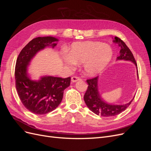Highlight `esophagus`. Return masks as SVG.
<instances>
[{
  "label": "esophagus",
  "mask_w": 151,
  "mask_h": 151,
  "mask_svg": "<svg viewBox=\"0 0 151 151\" xmlns=\"http://www.w3.org/2000/svg\"><path fill=\"white\" fill-rule=\"evenodd\" d=\"M81 80V78H79V77H76V76H74V77H72V78H71V82L72 83H76V82H77V81H80Z\"/></svg>",
  "instance_id": "34e87169"
}]
</instances>
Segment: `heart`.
Returning a JSON list of instances; mask_svg holds the SVG:
<instances>
[{
    "label": "heart",
    "mask_w": 151,
    "mask_h": 151,
    "mask_svg": "<svg viewBox=\"0 0 151 151\" xmlns=\"http://www.w3.org/2000/svg\"><path fill=\"white\" fill-rule=\"evenodd\" d=\"M113 52L108 44L99 42H84L73 43L63 56V61L68 67L83 63V70L88 76H94L106 67L113 57Z\"/></svg>",
    "instance_id": "1"
}]
</instances>
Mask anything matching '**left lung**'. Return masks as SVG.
<instances>
[{"instance_id": "8db88e82", "label": "left lung", "mask_w": 151, "mask_h": 151, "mask_svg": "<svg viewBox=\"0 0 151 151\" xmlns=\"http://www.w3.org/2000/svg\"><path fill=\"white\" fill-rule=\"evenodd\" d=\"M113 42L117 43L121 49L120 55L116 58V60H127L133 62L137 68V65L130 50L126 44L119 38L115 36ZM138 76V70H137ZM99 77L87 80L88 88L84 94V99L87 106L96 115L104 117L115 116L126 109L133 101L134 97L131 101L124 104H111L104 102L101 98L99 92L98 88Z\"/></svg>"}]
</instances>
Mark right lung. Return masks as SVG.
<instances>
[{
	"mask_svg": "<svg viewBox=\"0 0 151 151\" xmlns=\"http://www.w3.org/2000/svg\"><path fill=\"white\" fill-rule=\"evenodd\" d=\"M58 42L53 36L34 38L22 48L17 58L15 79L18 96L25 108L36 115H45L57 108L62 100L63 91L70 86V77L43 76L33 80L28 73L29 63L36 55L45 48H53Z\"/></svg>",
	"mask_w": 151,
	"mask_h": 151,
	"instance_id": "add662e5",
	"label": "right lung"
}]
</instances>
